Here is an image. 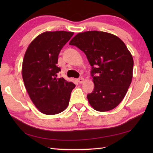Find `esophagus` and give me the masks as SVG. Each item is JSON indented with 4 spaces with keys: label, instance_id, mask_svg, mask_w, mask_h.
Returning a JSON list of instances; mask_svg holds the SVG:
<instances>
[{
    "label": "esophagus",
    "instance_id": "34e87169",
    "mask_svg": "<svg viewBox=\"0 0 153 153\" xmlns=\"http://www.w3.org/2000/svg\"><path fill=\"white\" fill-rule=\"evenodd\" d=\"M77 82H79V84H82L83 82H84V77H79L78 79H77Z\"/></svg>",
    "mask_w": 153,
    "mask_h": 153
}]
</instances>
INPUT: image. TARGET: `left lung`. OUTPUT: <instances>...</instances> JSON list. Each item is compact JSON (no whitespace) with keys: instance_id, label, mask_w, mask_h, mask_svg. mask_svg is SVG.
<instances>
[{"instance_id":"1","label":"left lung","mask_w":153,"mask_h":153,"mask_svg":"<svg viewBox=\"0 0 153 153\" xmlns=\"http://www.w3.org/2000/svg\"><path fill=\"white\" fill-rule=\"evenodd\" d=\"M69 45L86 55L92 67L94 90L87 95L98 111L113 109L123 99L132 79L134 61L130 52L117 36L99 31L79 33Z\"/></svg>"}]
</instances>
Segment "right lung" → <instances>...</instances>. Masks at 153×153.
Returning <instances> with one entry per match:
<instances>
[{
	"label": "right lung",
	"instance_id": "right-lung-1",
	"mask_svg": "<svg viewBox=\"0 0 153 153\" xmlns=\"http://www.w3.org/2000/svg\"><path fill=\"white\" fill-rule=\"evenodd\" d=\"M74 32H46L38 36L27 48L22 64V77L28 94L41 113L55 115L67 107L76 85L57 77L62 48Z\"/></svg>",
	"mask_w": 153,
	"mask_h": 153
}]
</instances>
